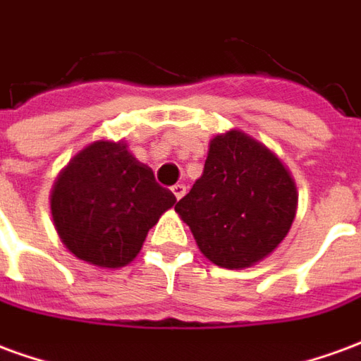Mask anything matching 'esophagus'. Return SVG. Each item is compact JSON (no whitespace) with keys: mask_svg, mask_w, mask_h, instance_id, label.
<instances>
[{"mask_svg":"<svg viewBox=\"0 0 361 361\" xmlns=\"http://www.w3.org/2000/svg\"><path fill=\"white\" fill-rule=\"evenodd\" d=\"M172 193L176 195V199L180 201L181 197L185 195V185H183V183H176V185L172 188Z\"/></svg>","mask_w":361,"mask_h":361,"instance_id":"1","label":"esophagus"}]
</instances>
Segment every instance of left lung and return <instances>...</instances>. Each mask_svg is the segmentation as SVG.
<instances>
[{"mask_svg":"<svg viewBox=\"0 0 361 361\" xmlns=\"http://www.w3.org/2000/svg\"><path fill=\"white\" fill-rule=\"evenodd\" d=\"M298 191L280 158L243 131L216 135L203 176L176 212L214 265L245 269L271 255L286 238Z\"/></svg>","mask_w":361,"mask_h":361,"instance_id":"left-lung-1","label":"left lung"}]
</instances>
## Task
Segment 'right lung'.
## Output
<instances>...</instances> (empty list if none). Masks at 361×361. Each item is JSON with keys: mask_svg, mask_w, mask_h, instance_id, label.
<instances>
[{"mask_svg": "<svg viewBox=\"0 0 361 361\" xmlns=\"http://www.w3.org/2000/svg\"><path fill=\"white\" fill-rule=\"evenodd\" d=\"M50 203L54 226L75 257L119 269L137 257L176 197L126 142L94 141L61 170Z\"/></svg>", "mask_w": 361, "mask_h": 361, "instance_id": "add662e5", "label": "right lung"}]
</instances>
